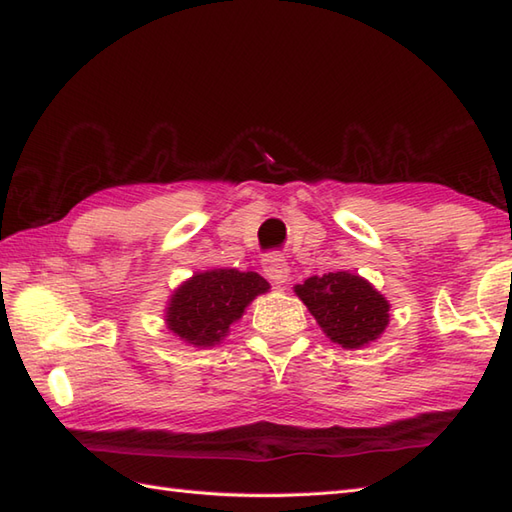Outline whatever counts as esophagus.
<instances>
[{"mask_svg": "<svg viewBox=\"0 0 512 512\" xmlns=\"http://www.w3.org/2000/svg\"><path fill=\"white\" fill-rule=\"evenodd\" d=\"M262 264H264L266 277L273 281V284L281 286V284H286V281L290 279V266H288V262L281 255L270 253V255H266L262 259Z\"/></svg>", "mask_w": 512, "mask_h": 512, "instance_id": "34e87169", "label": "esophagus"}]
</instances>
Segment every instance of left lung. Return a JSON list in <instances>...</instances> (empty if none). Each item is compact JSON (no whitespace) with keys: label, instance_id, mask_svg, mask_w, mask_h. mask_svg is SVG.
Here are the masks:
<instances>
[{"label":"left lung","instance_id":"obj_1","mask_svg":"<svg viewBox=\"0 0 512 512\" xmlns=\"http://www.w3.org/2000/svg\"><path fill=\"white\" fill-rule=\"evenodd\" d=\"M323 334L345 350L374 343L389 325V301L361 275L336 270L295 286Z\"/></svg>","mask_w":512,"mask_h":512}]
</instances>
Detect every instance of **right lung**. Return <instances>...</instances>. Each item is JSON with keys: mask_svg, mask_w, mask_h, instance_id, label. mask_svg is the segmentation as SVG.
Instances as JSON below:
<instances>
[{"mask_svg": "<svg viewBox=\"0 0 512 512\" xmlns=\"http://www.w3.org/2000/svg\"><path fill=\"white\" fill-rule=\"evenodd\" d=\"M268 290V281L253 270L211 268L193 273L169 297L165 325L182 343L200 350L213 347L244 317L250 301Z\"/></svg>", "mask_w": 512, "mask_h": 512, "instance_id": "1", "label": "right lung"}]
</instances>
